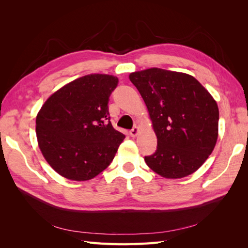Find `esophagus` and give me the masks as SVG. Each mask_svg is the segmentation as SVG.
<instances>
[{"label": "esophagus", "mask_w": 248, "mask_h": 248, "mask_svg": "<svg viewBox=\"0 0 248 248\" xmlns=\"http://www.w3.org/2000/svg\"><path fill=\"white\" fill-rule=\"evenodd\" d=\"M139 132H140V127H138V126L133 127V128L130 130V136H131L132 138H136V137H138Z\"/></svg>", "instance_id": "esophagus-1"}]
</instances>
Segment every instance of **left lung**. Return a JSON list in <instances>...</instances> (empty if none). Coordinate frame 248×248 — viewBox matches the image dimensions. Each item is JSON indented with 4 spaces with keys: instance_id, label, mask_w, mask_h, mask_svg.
I'll use <instances>...</instances> for the list:
<instances>
[{
    "instance_id": "obj_1",
    "label": "left lung",
    "mask_w": 248,
    "mask_h": 248,
    "mask_svg": "<svg viewBox=\"0 0 248 248\" xmlns=\"http://www.w3.org/2000/svg\"><path fill=\"white\" fill-rule=\"evenodd\" d=\"M144 99L157 137L147 166L167 179L198 170L218 138L219 110L212 95L187 73L149 68L129 74Z\"/></svg>"
}]
</instances>
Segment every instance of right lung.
<instances>
[{
    "mask_svg": "<svg viewBox=\"0 0 248 248\" xmlns=\"http://www.w3.org/2000/svg\"><path fill=\"white\" fill-rule=\"evenodd\" d=\"M108 74H88L51 94L36 117L44 158L59 175L87 181L106 170L125 139L109 121L108 97L118 85Z\"/></svg>",
    "mask_w": 248,
    "mask_h": 248,
    "instance_id": "1",
    "label": "right lung"
}]
</instances>
